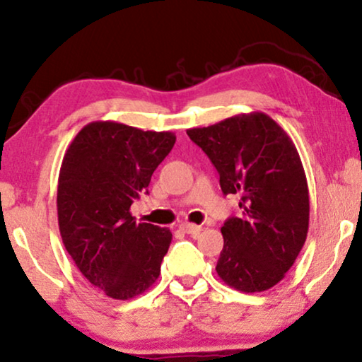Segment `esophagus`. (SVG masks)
Here are the masks:
<instances>
[{"label": "esophagus", "mask_w": 362, "mask_h": 362, "mask_svg": "<svg viewBox=\"0 0 362 362\" xmlns=\"http://www.w3.org/2000/svg\"><path fill=\"white\" fill-rule=\"evenodd\" d=\"M180 230H184L185 233H189V235H199L200 231H202V226L200 225H194V223H182L180 225Z\"/></svg>", "instance_id": "obj_1"}]
</instances>
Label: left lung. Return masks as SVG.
Masks as SVG:
<instances>
[{
	"mask_svg": "<svg viewBox=\"0 0 362 362\" xmlns=\"http://www.w3.org/2000/svg\"><path fill=\"white\" fill-rule=\"evenodd\" d=\"M187 134L215 165L221 192L240 195L242 214L221 226L216 273L238 291L269 290L296 262L310 225L308 182L295 144L263 112Z\"/></svg>",
	"mask_w": 362,
	"mask_h": 362,
	"instance_id": "left-lung-1",
	"label": "left lung"
}]
</instances>
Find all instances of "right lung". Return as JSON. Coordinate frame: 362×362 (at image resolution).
I'll return each instance as SVG.
<instances>
[{"mask_svg":"<svg viewBox=\"0 0 362 362\" xmlns=\"http://www.w3.org/2000/svg\"><path fill=\"white\" fill-rule=\"evenodd\" d=\"M172 132L114 120L84 125L69 144L57 180L62 243L90 285L114 300L147 291L160 274L170 230L136 223L132 202L172 151Z\"/></svg>","mask_w":362,"mask_h":362,"instance_id":"add662e5","label":"right lung"}]
</instances>
